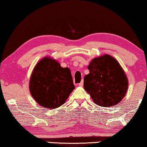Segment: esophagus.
Instances as JSON below:
<instances>
[{"instance_id":"esophagus-1","label":"esophagus","mask_w":147,"mask_h":147,"mask_svg":"<svg viewBox=\"0 0 147 147\" xmlns=\"http://www.w3.org/2000/svg\"><path fill=\"white\" fill-rule=\"evenodd\" d=\"M79 85V86H81V87H82V86H83V85H84V80H82V82H81L80 83V84H78Z\"/></svg>"}]
</instances>
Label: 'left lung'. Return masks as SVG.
<instances>
[{
	"mask_svg": "<svg viewBox=\"0 0 147 147\" xmlns=\"http://www.w3.org/2000/svg\"><path fill=\"white\" fill-rule=\"evenodd\" d=\"M89 74L84 77V88L94 103L101 107L115 105L123 99L128 80L115 59L104 55L91 60Z\"/></svg>",
	"mask_w": 147,
	"mask_h": 147,
	"instance_id": "8db88e82",
	"label": "left lung"
}]
</instances>
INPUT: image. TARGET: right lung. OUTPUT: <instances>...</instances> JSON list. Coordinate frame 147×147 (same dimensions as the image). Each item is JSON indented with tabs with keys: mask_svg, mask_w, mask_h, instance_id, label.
Listing matches in <instances>:
<instances>
[{
	"mask_svg": "<svg viewBox=\"0 0 147 147\" xmlns=\"http://www.w3.org/2000/svg\"><path fill=\"white\" fill-rule=\"evenodd\" d=\"M30 91L40 105L56 109L62 105L75 88L67 67L45 58L37 63L30 80Z\"/></svg>",
	"mask_w": 147,
	"mask_h": 147,
	"instance_id": "obj_1",
	"label": "right lung"
}]
</instances>
